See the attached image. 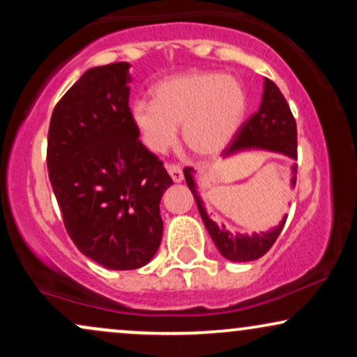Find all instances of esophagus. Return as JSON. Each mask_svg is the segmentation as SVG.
<instances>
[{
  "label": "esophagus",
  "mask_w": 357,
  "mask_h": 357,
  "mask_svg": "<svg viewBox=\"0 0 357 357\" xmlns=\"http://www.w3.org/2000/svg\"><path fill=\"white\" fill-rule=\"evenodd\" d=\"M166 169H167V173H169L171 178H173L174 183H181V181H183L184 174H183L181 167L176 166V165H167Z\"/></svg>",
  "instance_id": "obj_1"
}]
</instances>
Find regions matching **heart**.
I'll return each instance as SVG.
<instances>
[{
    "label": "heart",
    "instance_id": "heart-1",
    "mask_svg": "<svg viewBox=\"0 0 357 357\" xmlns=\"http://www.w3.org/2000/svg\"><path fill=\"white\" fill-rule=\"evenodd\" d=\"M154 100L137 99L129 109L130 124L142 144L165 153L181 137L202 158L220 154L238 132L248 109L247 89L238 79L220 72L191 70L161 80L153 89Z\"/></svg>",
    "mask_w": 357,
    "mask_h": 357
}]
</instances>
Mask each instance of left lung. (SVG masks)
<instances>
[{
	"label": "left lung",
	"mask_w": 357,
	"mask_h": 357,
	"mask_svg": "<svg viewBox=\"0 0 357 357\" xmlns=\"http://www.w3.org/2000/svg\"><path fill=\"white\" fill-rule=\"evenodd\" d=\"M247 149H264L272 153H280L287 158L297 159V126L296 119L290 112L285 97L282 96L280 89L272 80L265 79L264 82V97H261L260 109L241 126L240 132L233 139L231 144L223 151L225 158ZM292 179L290 184L296 186L297 165L292 166ZM184 178H186L188 188L195 196L198 204L199 215L210 233L211 240L215 241L216 248L225 258L231 261H252L264 257L272 248L275 240L284 228L287 215L282 218L275 228L268 231L253 233V235H241V233H231L225 228V225H218L208 216L204 210L202 198L196 190L195 169L184 167Z\"/></svg>",
	"instance_id": "1"
}]
</instances>
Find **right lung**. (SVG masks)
<instances>
[{
	"label": "right lung",
	"mask_w": 357,
	"mask_h": 357,
	"mask_svg": "<svg viewBox=\"0 0 357 357\" xmlns=\"http://www.w3.org/2000/svg\"><path fill=\"white\" fill-rule=\"evenodd\" d=\"M127 61L89 68L53 109L47 166L75 247L110 270L144 267L162 238L173 184L129 117Z\"/></svg>",
	"instance_id": "obj_1"
}]
</instances>
